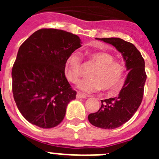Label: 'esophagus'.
Segmentation results:
<instances>
[{"mask_svg": "<svg viewBox=\"0 0 159 159\" xmlns=\"http://www.w3.org/2000/svg\"><path fill=\"white\" fill-rule=\"evenodd\" d=\"M76 98L77 99H86L87 98V96L86 95H82V94H80V93H77L76 94Z\"/></svg>", "mask_w": 159, "mask_h": 159, "instance_id": "1", "label": "esophagus"}]
</instances>
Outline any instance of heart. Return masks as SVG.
<instances>
[{
	"label": "heart",
	"instance_id": "1",
	"mask_svg": "<svg viewBox=\"0 0 159 159\" xmlns=\"http://www.w3.org/2000/svg\"><path fill=\"white\" fill-rule=\"evenodd\" d=\"M90 60L96 67L90 71L88 78L78 83L77 88L83 93L91 94L102 91H110L117 86L123 74V67L120 63L114 61V57L107 52H97L88 55ZM82 57L78 52H72L67 57L64 64L68 80L75 83L81 75Z\"/></svg>",
	"mask_w": 159,
	"mask_h": 159
}]
</instances>
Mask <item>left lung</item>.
I'll list each match as a JSON object with an SVG mask.
<instances>
[{"mask_svg":"<svg viewBox=\"0 0 159 159\" xmlns=\"http://www.w3.org/2000/svg\"><path fill=\"white\" fill-rule=\"evenodd\" d=\"M96 39L116 48L123 56L129 71L119 95L101 100L99 110L88 116V120L95 127L115 129L127 123L141 104L147 80L145 61L139 51L130 42L117 37Z\"/></svg>","mask_w":159,"mask_h":159,"instance_id":"left-lung-1","label":"left lung"}]
</instances>
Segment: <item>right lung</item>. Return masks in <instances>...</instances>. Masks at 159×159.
I'll list each match as a JSON object with an SVG mask.
<instances>
[{
  "label": "right lung",
  "mask_w": 159,
  "mask_h": 159,
  "mask_svg": "<svg viewBox=\"0 0 159 159\" xmlns=\"http://www.w3.org/2000/svg\"><path fill=\"white\" fill-rule=\"evenodd\" d=\"M81 43L71 32L43 29L20 45L12 70V93L30 123L52 128L63 121L67 104L76 95L65 77V60Z\"/></svg>",
  "instance_id": "1"
}]
</instances>
